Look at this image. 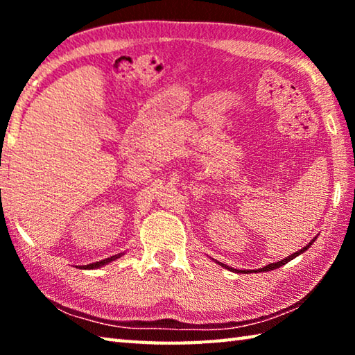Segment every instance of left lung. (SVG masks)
Returning <instances> with one entry per match:
<instances>
[{
	"label": "left lung",
	"mask_w": 355,
	"mask_h": 355,
	"mask_svg": "<svg viewBox=\"0 0 355 355\" xmlns=\"http://www.w3.org/2000/svg\"><path fill=\"white\" fill-rule=\"evenodd\" d=\"M315 243V239H311V241L305 245V248H302L300 250H297V252H294L293 255H290V257H286V258H284V260H280V261H277V263H271V264H268V266H264V268H261V269H257V271H254V272H268V271H272V269H277V268H280V266H284V264H286L288 261H291L293 258H296V257H299L300 254H304L305 250H307L311 244ZM219 263V261H218ZM220 266H224V268H227V269H230V271H233V272H252V271H243V269H233V268H228L227 264H224V263H219Z\"/></svg>",
	"instance_id": "left-lung-1"
}]
</instances>
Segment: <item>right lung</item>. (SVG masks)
Listing matches in <instances>:
<instances>
[{"mask_svg":"<svg viewBox=\"0 0 355 355\" xmlns=\"http://www.w3.org/2000/svg\"><path fill=\"white\" fill-rule=\"evenodd\" d=\"M123 254H119V255H114V257H110L106 258V260H101V261H95V263H91V264H86V266H81V269H95V268H100L103 266V264H107L116 260V258H120Z\"/></svg>","mask_w":355,"mask_h":355,"instance_id":"add662e5","label":"right lung"}]
</instances>
